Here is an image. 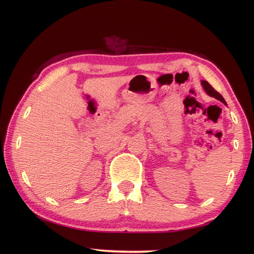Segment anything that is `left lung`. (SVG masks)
<instances>
[{
    "label": "left lung",
    "instance_id": "1",
    "mask_svg": "<svg viewBox=\"0 0 254 254\" xmlns=\"http://www.w3.org/2000/svg\"><path fill=\"white\" fill-rule=\"evenodd\" d=\"M201 84H202V86H203V88H204V90L206 91V94L208 95V96H210V97H214V98H216V99H218L219 101H222L223 104H225V105H227L226 104V101H225V99L223 98V96L220 95L218 91H216L215 90L212 86H210L206 80H202L201 82Z\"/></svg>",
    "mask_w": 254,
    "mask_h": 254
}]
</instances>
